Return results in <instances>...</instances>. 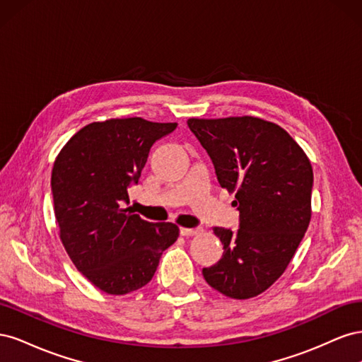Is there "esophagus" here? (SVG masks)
Returning <instances> with one entry per match:
<instances>
[{
  "instance_id": "34e87169",
  "label": "esophagus",
  "mask_w": 362,
  "mask_h": 362,
  "mask_svg": "<svg viewBox=\"0 0 362 362\" xmlns=\"http://www.w3.org/2000/svg\"><path fill=\"white\" fill-rule=\"evenodd\" d=\"M201 231H202V229H201V228H181V229H180V233H181V235H184V237H190V235H198V234H201Z\"/></svg>"
}]
</instances>
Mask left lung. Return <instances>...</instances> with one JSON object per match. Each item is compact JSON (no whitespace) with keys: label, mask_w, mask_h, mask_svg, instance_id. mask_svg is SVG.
<instances>
[{"label":"left lung","mask_w":362,"mask_h":362,"mask_svg":"<svg viewBox=\"0 0 362 362\" xmlns=\"http://www.w3.org/2000/svg\"><path fill=\"white\" fill-rule=\"evenodd\" d=\"M187 125L240 213L237 231L213 228L223 255L202 275L228 298H255L286 272L310 225L311 163L286 129L259 117H192Z\"/></svg>","instance_id":"1"}]
</instances>
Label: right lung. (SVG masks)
Returning <instances> with one entry per match:
<instances>
[{
    "mask_svg": "<svg viewBox=\"0 0 362 362\" xmlns=\"http://www.w3.org/2000/svg\"><path fill=\"white\" fill-rule=\"evenodd\" d=\"M175 128L141 117L93 122L54 161L51 190L62 243L78 272L108 294L146 286L180 235L177 225L144 221L127 206L128 187L139 182L151 146Z\"/></svg>",
    "mask_w": 362,
    "mask_h": 362,
    "instance_id": "obj_1",
    "label": "right lung"
}]
</instances>
